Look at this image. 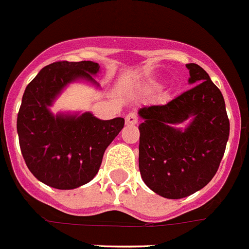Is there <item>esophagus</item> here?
Here are the masks:
<instances>
[{
  "mask_svg": "<svg viewBox=\"0 0 249 249\" xmlns=\"http://www.w3.org/2000/svg\"><path fill=\"white\" fill-rule=\"evenodd\" d=\"M137 122H139V117L136 116V113H128L126 116L127 124H131V126H133V124H136Z\"/></svg>",
  "mask_w": 249,
  "mask_h": 249,
  "instance_id": "esophagus-1",
  "label": "esophagus"
}]
</instances>
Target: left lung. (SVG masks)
<instances>
[{"label": "left lung", "instance_id": "1", "mask_svg": "<svg viewBox=\"0 0 249 249\" xmlns=\"http://www.w3.org/2000/svg\"><path fill=\"white\" fill-rule=\"evenodd\" d=\"M191 88L163 106L139 110V167L160 196L181 199L203 189L218 171L229 137L222 92L197 64H186ZM189 121L185 130L176 124Z\"/></svg>", "mask_w": 249, "mask_h": 249}]
</instances>
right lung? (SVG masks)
<instances>
[{
  "mask_svg": "<svg viewBox=\"0 0 249 249\" xmlns=\"http://www.w3.org/2000/svg\"><path fill=\"white\" fill-rule=\"evenodd\" d=\"M94 61L49 64L29 83L18 114L21 154L36 179L60 190L79 188L97 175L104 151L124 126L117 117L103 121L90 112L58 113L50 110L70 83L86 80L99 87Z\"/></svg>",
  "mask_w": 249,
  "mask_h": 249,
  "instance_id": "right-lung-1",
  "label": "right lung"
}]
</instances>
